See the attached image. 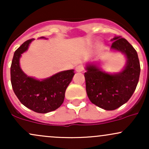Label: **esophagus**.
<instances>
[{
  "mask_svg": "<svg viewBox=\"0 0 149 149\" xmlns=\"http://www.w3.org/2000/svg\"><path fill=\"white\" fill-rule=\"evenodd\" d=\"M84 70V68L82 66H77L76 67V71H77V72H82V71Z\"/></svg>",
  "mask_w": 149,
  "mask_h": 149,
  "instance_id": "obj_1",
  "label": "esophagus"
}]
</instances>
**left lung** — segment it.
<instances>
[{
  "instance_id": "obj_1",
  "label": "left lung",
  "mask_w": 149,
  "mask_h": 149,
  "mask_svg": "<svg viewBox=\"0 0 149 149\" xmlns=\"http://www.w3.org/2000/svg\"><path fill=\"white\" fill-rule=\"evenodd\" d=\"M111 49L121 52L126 58L124 68L118 73H108L96 61L86 63V92L92 104L113 111L125 104L134 93L139 82L140 64L138 54L126 39L115 36Z\"/></svg>"
}]
</instances>
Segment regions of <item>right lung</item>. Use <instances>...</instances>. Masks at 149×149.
Returning <instances> with one entry per match:
<instances>
[{"mask_svg": "<svg viewBox=\"0 0 149 149\" xmlns=\"http://www.w3.org/2000/svg\"><path fill=\"white\" fill-rule=\"evenodd\" d=\"M33 40L25 41L15 52L10 68L11 83L24 106L36 113H46L56 110L64 102L65 92L74 76V70L60 71L42 80L27 76L20 67L19 60Z\"/></svg>", "mask_w": 149, "mask_h": 149, "instance_id": "1", "label": "right lung"}]
</instances>
